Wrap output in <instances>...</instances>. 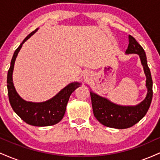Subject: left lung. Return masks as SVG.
Masks as SVG:
<instances>
[{
  "label": "left lung",
  "mask_w": 160,
  "mask_h": 160,
  "mask_svg": "<svg viewBox=\"0 0 160 160\" xmlns=\"http://www.w3.org/2000/svg\"><path fill=\"white\" fill-rule=\"evenodd\" d=\"M126 54H138L140 57L146 76L148 89V93L144 100L136 105H120L90 91L93 113L97 120L107 127L119 129L132 127L138 122L146 115L153 98V80L146 54L144 49L131 35H128V46Z\"/></svg>",
  "instance_id": "1"
}]
</instances>
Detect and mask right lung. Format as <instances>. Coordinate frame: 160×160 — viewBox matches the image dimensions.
<instances>
[{
	"label": "right lung",
	"instance_id": "right-lung-1",
	"mask_svg": "<svg viewBox=\"0 0 160 160\" xmlns=\"http://www.w3.org/2000/svg\"><path fill=\"white\" fill-rule=\"evenodd\" d=\"M38 30V28H37L29 34L14 52L7 74V86L11 107L22 120L32 126H48L58 123L62 120L71 93L81 85V83L79 82H71L52 98L43 102H27L19 96L12 82L14 64L23 43Z\"/></svg>",
	"mask_w": 160,
	"mask_h": 160
}]
</instances>
